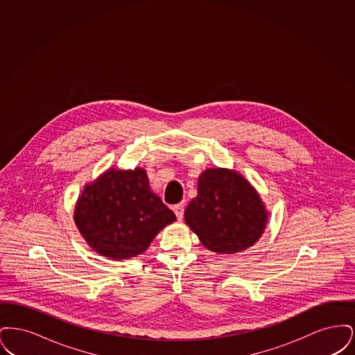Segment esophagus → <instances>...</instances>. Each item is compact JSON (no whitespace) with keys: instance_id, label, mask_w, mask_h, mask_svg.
Wrapping results in <instances>:
<instances>
[{"instance_id":"34e87169","label":"esophagus","mask_w":355,"mask_h":355,"mask_svg":"<svg viewBox=\"0 0 355 355\" xmlns=\"http://www.w3.org/2000/svg\"><path fill=\"white\" fill-rule=\"evenodd\" d=\"M173 210H174V213H175V216H177L178 220H181L184 218V210H185V205H184V202L174 205V206H173Z\"/></svg>"}]
</instances>
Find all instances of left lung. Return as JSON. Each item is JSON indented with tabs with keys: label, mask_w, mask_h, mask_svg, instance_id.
Instances as JSON below:
<instances>
[{
	"label": "left lung",
	"mask_w": 355,
	"mask_h": 355,
	"mask_svg": "<svg viewBox=\"0 0 355 355\" xmlns=\"http://www.w3.org/2000/svg\"><path fill=\"white\" fill-rule=\"evenodd\" d=\"M269 211L254 186L236 170L206 169L197 197L186 206V225L203 246L217 254L252 248L265 232Z\"/></svg>",
	"instance_id": "1"
}]
</instances>
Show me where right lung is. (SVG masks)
<instances>
[{"label":"right lung","mask_w":355,"mask_h":355,"mask_svg":"<svg viewBox=\"0 0 355 355\" xmlns=\"http://www.w3.org/2000/svg\"><path fill=\"white\" fill-rule=\"evenodd\" d=\"M73 220L92 250L119 261L144 253L175 216L153 193L144 168H110L85 185Z\"/></svg>","instance_id":"add662e5"}]
</instances>
